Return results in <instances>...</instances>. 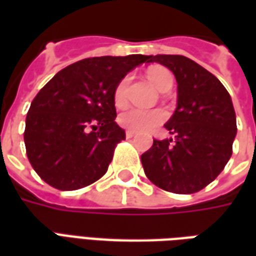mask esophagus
<instances>
[{"label": "esophagus", "instance_id": "34e87169", "mask_svg": "<svg viewBox=\"0 0 256 256\" xmlns=\"http://www.w3.org/2000/svg\"><path fill=\"white\" fill-rule=\"evenodd\" d=\"M134 136H136V133L132 132V130H128V132H126V138H133Z\"/></svg>", "mask_w": 256, "mask_h": 256}]
</instances>
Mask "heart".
<instances>
[{
  "label": "heart",
  "instance_id": "obj_1",
  "mask_svg": "<svg viewBox=\"0 0 256 256\" xmlns=\"http://www.w3.org/2000/svg\"><path fill=\"white\" fill-rule=\"evenodd\" d=\"M146 78L158 90H162L167 84H172V72L159 66L150 67L146 71ZM126 88H128V78H123L118 84V86L115 88V93H114V100H115L116 106H120L124 104ZM164 119H166V114L159 108L145 110V108H138V106H132L119 115L118 122L120 126L128 128V130H133V132H150L164 122Z\"/></svg>",
  "mask_w": 256,
  "mask_h": 256
}]
</instances>
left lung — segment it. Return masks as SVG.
Returning a JSON list of instances; mask_svg holds the SVG:
<instances>
[{"instance_id":"obj_1","label":"left lung","mask_w":256,"mask_h":256,"mask_svg":"<svg viewBox=\"0 0 256 256\" xmlns=\"http://www.w3.org/2000/svg\"><path fill=\"white\" fill-rule=\"evenodd\" d=\"M146 63L167 67L177 80V108L164 128L172 138L154 140L141 155L142 167L156 186L189 194L220 176L232 156L237 133L230 94L220 79L180 54L148 56Z\"/></svg>"}]
</instances>
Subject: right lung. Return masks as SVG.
<instances>
[{
	"instance_id": "obj_1",
	"label": "right lung",
	"mask_w": 256,
	"mask_h": 256,
	"mask_svg": "<svg viewBox=\"0 0 256 256\" xmlns=\"http://www.w3.org/2000/svg\"><path fill=\"white\" fill-rule=\"evenodd\" d=\"M148 56L84 58L58 71L32 100L26 118L27 158L60 190L100 180L126 134L115 122L118 84Z\"/></svg>"
}]
</instances>
